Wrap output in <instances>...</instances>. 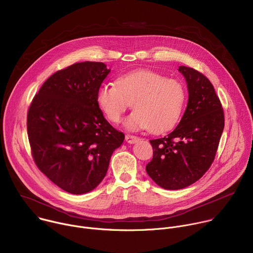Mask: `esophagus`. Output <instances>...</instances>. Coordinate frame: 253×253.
I'll return each instance as SVG.
<instances>
[{
    "label": "esophagus",
    "mask_w": 253,
    "mask_h": 253,
    "mask_svg": "<svg viewBox=\"0 0 253 253\" xmlns=\"http://www.w3.org/2000/svg\"><path fill=\"white\" fill-rule=\"evenodd\" d=\"M139 140V137L138 136H135V135H132V134H126V141L127 143H135L136 141Z\"/></svg>",
    "instance_id": "34e87169"
}]
</instances>
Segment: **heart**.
I'll list each match as a JSON object with an SVG mask.
<instances>
[{
	"instance_id": "heart-1",
	"label": "heart",
	"mask_w": 253,
	"mask_h": 253,
	"mask_svg": "<svg viewBox=\"0 0 253 253\" xmlns=\"http://www.w3.org/2000/svg\"><path fill=\"white\" fill-rule=\"evenodd\" d=\"M184 85L157 72L139 70L121 76L117 85H103L97 101L107 118L120 123L131 106L135 110L126 121L129 129L149 128L159 133L174 127L186 105Z\"/></svg>"
}]
</instances>
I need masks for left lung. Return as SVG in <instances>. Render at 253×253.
Instances as JSON below:
<instances>
[{
	"label": "left lung",
	"mask_w": 253,
	"mask_h": 253,
	"mask_svg": "<svg viewBox=\"0 0 253 253\" xmlns=\"http://www.w3.org/2000/svg\"><path fill=\"white\" fill-rule=\"evenodd\" d=\"M178 70L187 81V108L172 132L149 140L153 157L146 165L149 177L167 190L188 187L209 170L224 127L223 109L210 80L191 67Z\"/></svg>",
	"instance_id": "left-lung-1"
}]
</instances>
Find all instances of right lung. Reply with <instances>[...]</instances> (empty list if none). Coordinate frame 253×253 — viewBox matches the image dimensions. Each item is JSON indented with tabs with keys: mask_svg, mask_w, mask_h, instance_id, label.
Here are the masks:
<instances>
[{
	"mask_svg": "<svg viewBox=\"0 0 253 253\" xmlns=\"http://www.w3.org/2000/svg\"><path fill=\"white\" fill-rule=\"evenodd\" d=\"M110 73L103 62H80L52 74L28 112V135L38 168L62 190H94L125 139L105 119L98 91Z\"/></svg>",
	"mask_w": 253,
	"mask_h": 253,
	"instance_id": "right-lung-1",
	"label": "right lung"
}]
</instances>
